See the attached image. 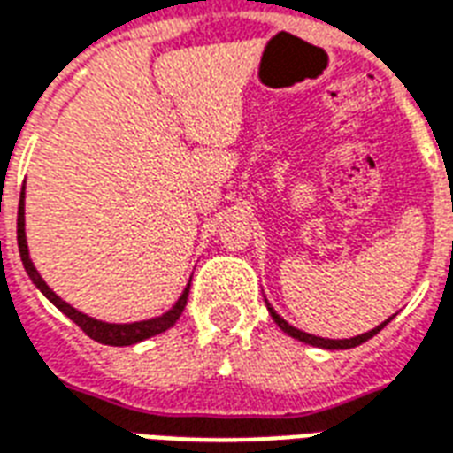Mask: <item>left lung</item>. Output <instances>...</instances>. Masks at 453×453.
Segmentation results:
<instances>
[{"instance_id":"8db88e82","label":"left lung","mask_w":453,"mask_h":453,"mask_svg":"<svg viewBox=\"0 0 453 453\" xmlns=\"http://www.w3.org/2000/svg\"><path fill=\"white\" fill-rule=\"evenodd\" d=\"M266 309H269L271 318L276 320V325H278V327H280V329H283L285 334L295 336V339H299V342L311 343V346H318V349H327V350H342V349H353V346H360V343H363V342H367V339H372V336H374V334H379V332H381V329L390 323V318H388L386 323L376 325L374 329H370V332H365V334L353 336V339H323V336L306 334V332H302V329L292 327V325H289L288 320H283V318L278 316L276 311L271 309V303H269V302H266Z\"/></svg>"}]
</instances>
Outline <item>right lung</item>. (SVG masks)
Segmentation results:
<instances>
[{"instance_id": "obj_1", "label": "right lung", "mask_w": 453, "mask_h": 453, "mask_svg": "<svg viewBox=\"0 0 453 453\" xmlns=\"http://www.w3.org/2000/svg\"><path fill=\"white\" fill-rule=\"evenodd\" d=\"M25 189L20 191V203H18V250H20V259H23V266L27 271V276L32 278V283L37 285L42 289L43 295L49 296L50 303H56L58 309L63 311L65 316L74 320L79 327L90 336V339H96L100 343H107V346H130V343L144 342V339H150L154 334H161L168 327L177 323V318L182 316L184 306H187V296H189V285L184 288L182 296L177 299V303L168 313L158 318H151V320H142V323H130V325H111V323H103V320H96V318H88L81 311L72 309L70 303L63 302L60 296L49 288V285L43 283V278L39 276L37 269H35V264L30 259V252H27V241H25Z\"/></svg>"}]
</instances>
